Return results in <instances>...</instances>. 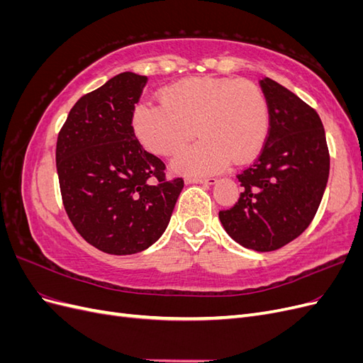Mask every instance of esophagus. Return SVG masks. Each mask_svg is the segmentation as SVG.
I'll use <instances>...</instances> for the list:
<instances>
[{
    "label": "esophagus",
    "mask_w": 363,
    "mask_h": 363,
    "mask_svg": "<svg viewBox=\"0 0 363 363\" xmlns=\"http://www.w3.org/2000/svg\"><path fill=\"white\" fill-rule=\"evenodd\" d=\"M186 183H189V184H215L216 179L215 177H207V179H203V177H186Z\"/></svg>",
    "instance_id": "obj_1"
}]
</instances>
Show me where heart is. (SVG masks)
<instances>
[{
	"label": "heart",
	"instance_id": "b5f03b06",
	"mask_svg": "<svg viewBox=\"0 0 363 363\" xmlns=\"http://www.w3.org/2000/svg\"><path fill=\"white\" fill-rule=\"evenodd\" d=\"M159 100L139 103L131 127L148 151L167 157L186 147L196 127L201 139L175 157L177 172H219L233 159H255L265 145L269 108L260 87L250 80L194 77L164 87Z\"/></svg>",
	"mask_w": 363,
	"mask_h": 363
}]
</instances>
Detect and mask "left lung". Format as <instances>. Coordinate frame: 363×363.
Segmentation results:
<instances>
[{
    "label": "left lung",
    "instance_id": "left-lung-1",
    "mask_svg": "<svg viewBox=\"0 0 363 363\" xmlns=\"http://www.w3.org/2000/svg\"><path fill=\"white\" fill-rule=\"evenodd\" d=\"M260 87L269 108L268 138L255 163L238 174L244 191L232 208L219 212V221L242 247L274 251L312 223L330 156L315 108L268 77Z\"/></svg>",
    "mask_w": 363,
    "mask_h": 363
}]
</instances>
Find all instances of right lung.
<instances>
[{
  "mask_svg": "<svg viewBox=\"0 0 363 363\" xmlns=\"http://www.w3.org/2000/svg\"><path fill=\"white\" fill-rule=\"evenodd\" d=\"M145 75L123 72L74 104L57 138L65 211L82 238L108 255H135L168 227L183 179L139 144L131 115Z\"/></svg>",
  "mask_w": 363,
  "mask_h": 363,
  "instance_id": "obj_1",
  "label": "right lung"
}]
</instances>
